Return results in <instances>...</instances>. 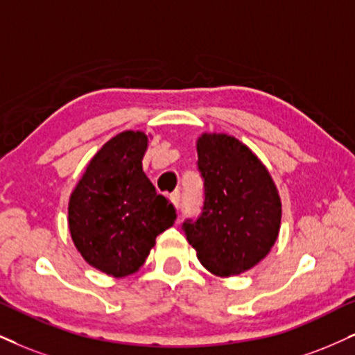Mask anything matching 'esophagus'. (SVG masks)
<instances>
[{"instance_id":"34e87169","label":"esophagus","mask_w":355,"mask_h":355,"mask_svg":"<svg viewBox=\"0 0 355 355\" xmlns=\"http://www.w3.org/2000/svg\"><path fill=\"white\" fill-rule=\"evenodd\" d=\"M171 200H173V204L176 205L178 209L181 207V192H179V191H174L173 194H171Z\"/></svg>"}]
</instances>
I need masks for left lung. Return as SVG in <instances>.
I'll return each mask as SVG.
<instances>
[{
    "mask_svg": "<svg viewBox=\"0 0 355 355\" xmlns=\"http://www.w3.org/2000/svg\"><path fill=\"white\" fill-rule=\"evenodd\" d=\"M204 181L202 212L182 222L199 261L217 277L250 270L277 242L282 202L270 173L253 153L229 135L198 139Z\"/></svg>",
    "mask_w": 355,
    "mask_h": 355,
    "instance_id": "8db88e82",
    "label": "left lung"
}]
</instances>
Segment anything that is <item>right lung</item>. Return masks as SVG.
<instances>
[{"label":"right lung","instance_id":"1","mask_svg":"<svg viewBox=\"0 0 355 355\" xmlns=\"http://www.w3.org/2000/svg\"><path fill=\"white\" fill-rule=\"evenodd\" d=\"M148 137L123 131L92 157L69 200V229L85 261L115 278L144 263L176 209L143 171Z\"/></svg>","mask_w":355,"mask_h":355}]
</instances>
